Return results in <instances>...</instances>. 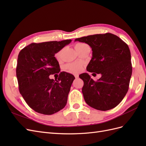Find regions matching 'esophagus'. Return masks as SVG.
Segmentation results:
<instances>
[{
    "mask_svg": "<svg viewBox=\"0 0 146 146\" xmlns=\"http://www.w3.org/2000/svg\"><path fill=\"white\" fill-rule=\"evenodd\" d=\"M74 76H75V77H76V78H78V77H79V76H78V74H74Z\"/></svg>",
    "mask_w": 146,
    "mask_h": 146,
    "instance_id": "34e87169",
    "label": "esophagus"
}]
</instances>
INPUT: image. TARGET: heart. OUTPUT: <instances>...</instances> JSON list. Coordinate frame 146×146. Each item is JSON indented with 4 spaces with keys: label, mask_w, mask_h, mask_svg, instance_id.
I'll use <instances>...</instances> for the list:
<instances>
[{
    "label": "heart",
    "mask_w": 146,
    "mask_h": 146,
    "mask_svg": "<svg viewBox=\"0 0 146 146\" xmlns=\"http://www.w3.org/2000/svg\"><path fill=\"white\" fill-rule=\"evenodd\" d=\"M86 46H88L86 44L83 43V42H78L75 45V48H76V50L77 51L78 50L81 49V48H82L83 47H85ZM62 52H63V50H60L55 54V58L58 61H60L61 59V54H62ZM66 67L70 72H73V73H77L81 70L82 68V66L81 63H80L79 62H75V63L67 64Z\"/></svg>",
    "instance_id": "1"
}]
</instances>
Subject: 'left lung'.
<instances>
[{"instance_id": "1", "label": "left lung", "mask_w": 146, "mask_h": 146, "mask_svg": "<svg viewBox=\"0 0 146 146\" xmlns=\"http://www.w3.org/2000/svg\"><path fill=\"white\" fill-rule=\"evenodd\" d=\"M75 41L86 43L91 47L92 58L86 70L102 75L96 82L88 73L79 76L84 82L82 93L86 103L101 111L116 107L129 90L132 73L129 46L110 33L89 35Z\"/></svg>"}]
</instances>
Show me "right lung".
I'll return each instance as SVG.
<instances>
[{
  "mask_svg": "<svg viewBox=\"0 0 146 146\" xmlns=\"http://www.w3.org/2000/svg\"><path fill=\"white\" fill-rule=\"evenodd\" d=\"M71 41L32 43L19 52L16 68L19 92L37 113L50 115L62 110L67 103L75 77L61 72L55 81L49 76L60 71L55 54Z\"/></svg>",
  "mask_w": 146,
  "mask_h": 146,
  "instance_id": "1",
  "label": "right lung"
}]
</instances>
